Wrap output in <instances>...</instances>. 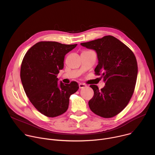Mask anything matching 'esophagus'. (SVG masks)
<instances>
[{"label":"esophagus","instance_id":"34e87169","mask_svg":"<svg viewBox=\"0 0 155 155\" xmlns=\"http://www.w3.org/2000/svg\"><path fill=\"white\" fill-rule=\"evenodd\" d=\"M78 86H79L80 89H81V88H84V87H86V85L85 84H83V83H80L78 84Z\"/></svg>","mask_w":155,"mask_h":155}]
</instances>
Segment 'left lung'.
<instances>
[{
    "instance_id": "1",
    "label": "left lung",
    "mask_w": 155,
    "mask_h": 155,
    "mask_svg": "<svg viewBox=\"0 0 155 155\" xmlns=\"http://www.w3.org/2000/svg\"><path fill=\"white\" fill-rule=\"evenodd\" d=\"M80 45L97 53L98 64L95 74L103 78L105 86L101 90L95 84L88 102L91 111L103 118H112L120 113L133 94L137 77V63L132 51L112 35L104 36Z\"/></svg>"
}]
</instances>
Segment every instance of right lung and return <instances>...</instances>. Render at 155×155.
<instances>
[{
    "label": "right lung",
    "instance_id": "1",
    "mask_svg": "<svg viewBox=\"0 0 155 155\" xmlns=\"http://www.w3.org/2000/svg\"><path fill=\"white\" fill-rule=\"evenodd\" d=\"M77 45L40 41L28 51L22 61L20 77L25 91L35 108L48 117L67 111L71 95L78 90L76 81L58 83L57 78L64 68L65 54Z\"/></svg>",
    "mask_w": 155,
    "mask_h": 155
}]
</instances>
